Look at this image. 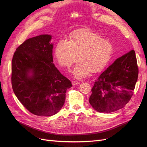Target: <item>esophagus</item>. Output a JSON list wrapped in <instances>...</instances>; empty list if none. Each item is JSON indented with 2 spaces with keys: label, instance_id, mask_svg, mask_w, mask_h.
<instances>
[{
  "label": "esophagus",
  "instance_id": "esophagus-1",
  "mask_svg": "<svg viewBox=\"0 0 147 147\" xmlns=\"http://www.w3.org/2000/svg\"><path fill=\"white\" fill-rule=\"evenodd\" d=\"M71 83H72V84H73V86H74V85H76V84H79V83H80L79 82L74 81V80L72 81V82H71Z\"/></svg>",
  "mask_w": 147,
  "mask_h": 147
}]
</instances>
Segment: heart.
Wrapping results in <instances>:
<instances>
[{"instance_id": "heart-1", "label": "heart", "mask_w": 147, "mask_h": 147, "mask_svg": "<svg viewBox=\"0 0 147 147\" xmlns=\"http://www.w3.org/2000/svg\"><path fill=\"white\" fill-rule=\"evenodd\" d=\"M113 52L111 42L96 33L83 31L74 33L68 41L62 38L57 42L55 55L59 65L69 69L79 59L73 74L75 78H86L90 72L101 71L110 61Z\"/></svg>"}]
</instances>
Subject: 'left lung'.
Returning <instances> with one entry per match:
<instances>
[{"mask_svg": "<svg viewBox=\"0 0 147 147\" xmlns=\"http://www.w3.org/2000/svg\"><path fill=\"white\" fill-rule=\"evenodd\" d=\"M134 50L115 59L99 76L92 89L89 103L99 113H111L124 107L132 98L138 78Z\"/></svg>", "mask_w": 147, "mask_h": 147, "instance_id": "1", "label": "left lung"}]
</instances>
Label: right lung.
<instances>
[{"label":"right lung","mask_w":147,"mask_h":147,"mask_svg":"<svg viewBox=\"0 0 147 147\" xmlns=\"http://www.w3.org/2000/svg\"><path fill=\"white\" fill-rule=\"evenodd\" d=\"M51 38L42 34L28 38L17 48L12 60L14 94L27 110L38 116L59 112L67 89L72 86L53 63Z\"/></svg>","instance_id":"add662e5"}]
</instances>
